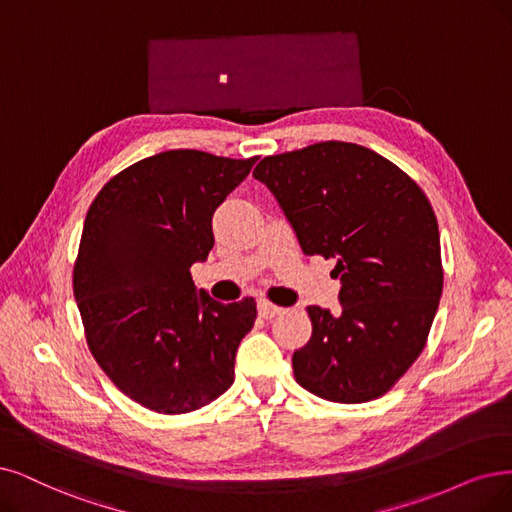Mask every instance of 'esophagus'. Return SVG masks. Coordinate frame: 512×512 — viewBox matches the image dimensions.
I'll return each instance as SVG.
<instances>
[{
  "mask_svg": "<svg viewBox=\"0 0 512 512\" xmlns=\"http://www.w3.org/2000/svg\"><path fill=\"white\" fill-rule=\"evenodd\" d=\"M257 310H259L261 318H274L282 312V308H278L276 304H272V301H268V299H259Z\"/></svg>",
  "mask_w": 512,
  "mask_h": 512,
  "instance_id": "obj_1",
  "label": "esophagus"
}]
</instances>
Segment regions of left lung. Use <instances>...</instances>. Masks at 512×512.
Listing matches in <instances>:
<instances>
[{
	"label": "left lung",
	"mask_w": 512,
	"mask_h": 512,
	"mask_svg": "<svg viewBox=\"0 0 512 512\" xmlns=\"http://www.w3.org/2000/svg\"><path fill=\"white\" fill-rule=\"evenodd\" d=\"M253 175L272 189L301 251L335 259L342 278V314L308 308L297 384L333 403L380 399L422 354L443 293L430 200L405 170L344 141L266 156Z\"/></svg>",
	"instance_id": "left-lung-1"
}]
</instances>
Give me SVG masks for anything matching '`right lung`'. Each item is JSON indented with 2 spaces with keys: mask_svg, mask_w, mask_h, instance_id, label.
Segmentation results:
<instances>
[{
  "mask_svg": "<svg viewBox=\"0 0 512 512\" xmlns=\"http://www.w3.org/2000/svg\"><path fill=\"white\" fill-rule=\"evenodd\" d=\"M255 162L162 151L113 175L88 208L73 263L86 342L109 380L149 411H196L234 384L257 304L198 295L189 268L211 253L213 213Z\"/></svg>",
  "mask_w": 512,
  "mask_h": 512,
  "instance_id": "add662e5",
  "label": "right lung"
}]
</instances>
